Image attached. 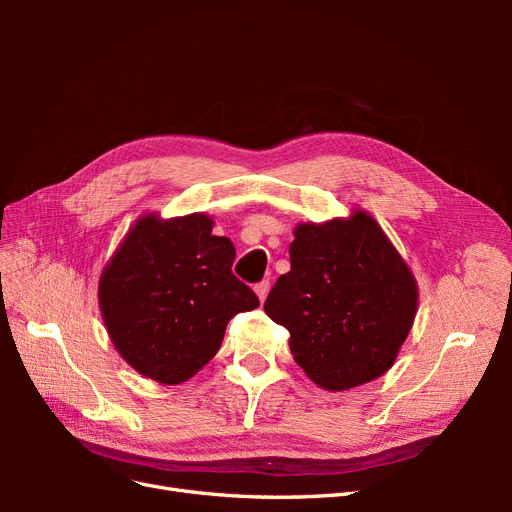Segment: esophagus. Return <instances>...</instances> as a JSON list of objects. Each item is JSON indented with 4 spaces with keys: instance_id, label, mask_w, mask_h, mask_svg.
<instances>
[{
    "instance_id": "1",
    "label": "esophagus",
    "mask_w": 512,
    "mask_h": 512,
    "mask_svg": "<svg viewBox=\"0 0 512 512\" xmlns=\"http://www.w3.org/2000/svg\"><path fill=\"white\" fill-rule=\"evenodd\" d=\"M269 288H271L269 280H265V282H260V284H256V286H254V290H256V294H258V299H260V303H265V299H267V294H269Z\"/></svg>"
}]
</instances>
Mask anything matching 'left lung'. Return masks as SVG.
I'll use <instances>...</instances> for the list:
<instances>
[{
  "instance_id": "left-lung-1",
  "label": "left lung",
  "mask_w": 512,
  "mask_h": 512,
  "mask_svg": "<svg viewBox=\"0 0 512 512\" xmlns=\"http://www.w3.org/2000/svg\"><path fill=\"white\" fill-rule=\"evenodd\" d=\"M416 280L369 213L299 224L290 271L265 301L307 378L346 391L389 371L412 329Z\"/></svg>"
}]
</instances>
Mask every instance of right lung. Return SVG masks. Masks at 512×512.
I'll list each match as a JSON object with an SVG mask.
<instances>
[{"mask_svg":"<svg viewBox=\"0 0 512 512\" xmlns=\"http://www.w3.org/2000/svg\"><path fill=\"white\" fill-rule=\"evenodd\" d=\"M211 230L205 213L143 215L100 275L108 337L156 382L190 380L220 350L228 320L258 307L254 290L232 275L235 245Z\"/></svg>","mask_w":512,"mask_h":512,"instance_id":"obj_1","label":"right lung"}]
</instances>
